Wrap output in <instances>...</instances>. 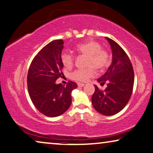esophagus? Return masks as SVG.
Instances as JSON below:
<instances>
[{"instance_id": "34e87169", "label": "esophagus", "mask_w": 153, "mask_h": 153, "mask_svg": "<svg viewBox=\"0 0 153 153\" xmlns=\"http://www.w3.org/2000/svg\"><path fill=\"white\" fill-rule=\"evenodd\" d=\"M85 83H78V86L79 87H83L84 85H85Z\"/></svg>"}]
</instances>
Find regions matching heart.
<instances>
[{
  "mask_svg": "<svg viewBox=\"0 0 153 153\" xmlns=\"http://www.w3.org/2000/svg\"><path fill=\"white\" fill-rule=\"evenodd\" d=\"M75 51L79 54L87 56L85 70H75L71 74V78L76 81H85L94 74L95 70L102 71L109 64V54L101 48L98 42L94 40H88L79 44L75 47ZM61 61L63 65L70 68L74 62V57L68 52H63L61 54Z\"/></svg>",
  "mask_w": 153,
  "mask_h": 153,
  "instance_id": "b5f03b06",
  "label": "heart"
}]
</instances>
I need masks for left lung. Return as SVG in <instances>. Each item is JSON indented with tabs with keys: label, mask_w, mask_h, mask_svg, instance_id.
<instances>
[{
	"label": "left lung",
	"mask_w": 153,
	"mask_h": 153,
	"mask_svg": "<svg viewBox=\"0 0 153 153\" xmlns=\"http://www.w3.org/2000/svg\"><path fill=\"white\" fill-rule=\"evenodd\" d=\"M112 53V63L105 74L97 79L107 88L101 91L94 85L92 97L93 107L105 116L118 113L124 108L132 95L134 85V71L132 63L125 51L113 40L105 37Z\"/></svg>",
	"instance_id": "1"
}]
</instances>
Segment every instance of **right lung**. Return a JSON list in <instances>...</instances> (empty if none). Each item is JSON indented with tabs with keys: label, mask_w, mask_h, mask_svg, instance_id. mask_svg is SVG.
I'll return each instance as SVG.
<instances>
[{
	"label": "right lung",
	"mask_w": 153,
	"mask_h": 153,
	"mask_svg": "<svg viewBox=\"0 0 153 153\" xmlns=\"http://www.w3.org/2000/svg\"><path fill=\"white\" fill-rule=\"evenodd\" d=\"M61 39L50 42L36 55L27 74V89L31 100L39 111L50 117L60 116L72 103V91L77 84L69 81L66 86L56 81L63 75L61 70Z\"/></svg>",
	"instance_id": "right-lung-1"
}]
</instances>
